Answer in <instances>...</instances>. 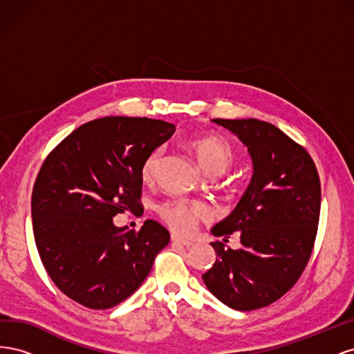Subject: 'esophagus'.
I'll use <instances>...</instances> for the list:
<instances>
[{
  "instance_id": "34e87169",
  "label": "esophagus",
  "mask_w": 354,
  "mask_h": 354,
  "mask_svg": "<svg viewBox=\"0 0 354 354\" xmlns=\"http://www.w3.org/2000/svg\"><path fill=\"white\" fill-rule=\"evenodd\" d=\"M171 242H173V243H177V245H181V246H186V248H189V246L194 245V242L186 241V239H181V238L176 236V234H173V236H171Z\"/></svg>"
}]
</instances>
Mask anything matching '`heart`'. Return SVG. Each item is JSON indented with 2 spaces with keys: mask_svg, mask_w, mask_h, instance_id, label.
<instances>
[{
  "mask_svg": "<svg viewBox=\"0 0 354 354\" xmlns=\"http://www.w3.org/2000/svg\"><path fill=\"white\" fill-rule=\"evenodd\" d=\"M199 167L209 176H220L226 171L234 159L232 146L218 137H201L190 143ZM162 151L155 149L147 155L142 165L143 180H152L160 162ZM159 214L171 227L180 233H189L195 229L199 220L211 217V211L201 202L171 201L159 207Z\"/></svg>",
  "mask_w": 354,
  "mask_h": 354,
  "instance_id": "b5f03b06",
  "label": "heart"
}]
</instances>
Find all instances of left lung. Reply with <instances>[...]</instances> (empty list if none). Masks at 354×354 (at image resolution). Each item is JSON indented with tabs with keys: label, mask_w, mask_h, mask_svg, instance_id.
Wrapping results in <instances>:
<instances>
[{
	"label": "left lung",
	"mask_w": 354,
	"mask_h": 354,
	"mask_svg": "<svg viewBox=\"0 0 354 354\" xmlns=\"http://www.w3.org/2000/svg\"><path fill=\"white\" fill-rule=\"evenodd\" d=\"M248 147L252 178L229 216L211 229L239 250L212 242L216 263L202 274L223 304L248 312L274 303L301 276L317 233L320 181L306 149L279 128L259 120H212Z\"/></svg>",
	"instance_id": "left-lung-1"
}]
</instances>
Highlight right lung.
Here are the masks:
<instances>
[{"mask_svg":"<svg viewBox=\"0 0 354 354\" xmlns=\"http://www.w3.org/2000/svg\"><path fill=\"white\" fill-rule=\"evenodd\" d=\"M176 127L149 118L106 116L78 127L42 164L32 190L35 243L51 281L88 308H111L151 272L168 230L146 220L138 232L113 217L142 209V165Z\"/></svg>","mask_w":354,"mask_h":354,"instance_id":"add662e5","label":"right lung"}]
</instances>
